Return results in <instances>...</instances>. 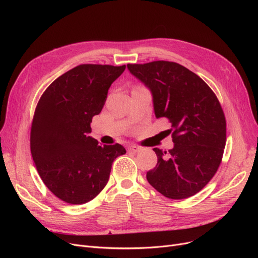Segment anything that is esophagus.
<instances>
[{"mask_svg": "<svg viewBox=\"0 0 258 258\" xmlns=\"http://www.w3.org/2000/svg\"><path fill=\"white\" fill-rule=\"evenodd\" d=\"M127 151L130 152V153H138V152H140L141 151V148L139 147V146H136V145H130L128 147H127Z\"/></svg>", "mask_w": 258, "mask_h": 258, "instance_id": "34e87169", "label": "esophagus"}]
</instances>
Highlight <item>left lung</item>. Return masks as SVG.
I'll use <instances>...</instances> for the list:
<instances>
[{
    "label": "left lung",
    "instance_id": "1",
    "mask_svg": "<svg viewBox=\"0 0 258 258\" xmlns=\"http://www.w3.org/2000/svg\"><path fill=\"white\" fill-rule=\"evenodd\" d=\"M132 75L151 91L157 119L171 124L173 147L154 148L156 167L146 179L168 199L192 197L218 170L226 144V120L222 106L208 85L187 68L158 60L127 64Z\"/></svg>",
    "mask_w": 258,
    "mask_h": 258
}]
</instances>
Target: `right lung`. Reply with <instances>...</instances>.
<instances>
[{"instance_id": "right-lung-1", "label": "right lung", "mask_w": 258, "mask_h": 258, "mask_svg": "<svg viewBox=\"0 0 258 258\" xmlns=\"http://www.w3.org/2000/svg\"><path fill=\"white\" fill-rule=\"evenodd\" d=\"M125 64H80L66 72L40 97L32 121L30 148L34 164L49 190L79 205L104 188L114 160L126 153L89 136L91 122L105 103L107 92Z\"/></svg>"}]
</instances>
